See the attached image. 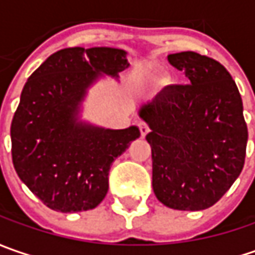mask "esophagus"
I'll use <instances>...</instances> for the list:
<instances>
[{
    "mask_svg": "<svg viewBox=\"0 0 255 255\" xmlns=\"http://www.w3.org/2000/svg\"><path fill=\"white\" fill-rule=\"evenodd\" d=\"M139 130H140V136H142V137H144V136L149 133V130H150V129H149V126H147L146 123L142 122V123H139Z\"/></svg>",
    "mask_w": 255,
    "mask_h": 255,
    "instance_id": "1",
    "label": "esophagus"
}]
</instances>
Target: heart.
Here are the masks:
<instances>
[{
  "mask_svg": "<svg viewBox=\"0 0 255 255\" xmlns=\"http://www.w3.org/2000/svg\"><path fill=\"white\" fill-rule=\"evenodd\" d=\"M159 82L162 84V82H164V79H163V78H162V79H159Z\"/></svg>",
  "mask_w": 255,
  "mask_h": 255,
  "instance_id": "1",
  "label": "heart"
}]
</instances>
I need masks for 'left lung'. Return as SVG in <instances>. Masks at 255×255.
Instances as JSON below:
<instances>
[{
  "label": "left lung",
  "mask_w": 255,
  "mask_h": 255,
  "mask_svg": "<svg viewBox=\"0 0 255 255\" xmlns=\"http://www.w3.org/2000/svg\"><path fill=\"white\" fill-rule=\"evenodd\" d=\"M167 61L190 85L167 86L139 109L150 128L153 191L169 209L204 210L243 170L249 140L243 101L220 62L191 51Z\"/></svg>",
  "instance_id": "8db88e82"
}]
</instances>
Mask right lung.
Wrapping results in <instances>:
<instances>
[{"label": "right lung", "mask_w": 255, "mask_h": 255, "mask_svg": "<svg viewBox=\"0 0 255 255\" xmlns=\"http://www.w3.org/2000/svg\"><path fill=\"white\" fill-rule=\"evenodd\" d=\"M118 48H65L25 84L11 123L18 177L46 207L61 213L95 209L109 189L118 156L140 136L137 126L105 129L81 119L88 91L103 76L129 68Z\"/></svg>", "instance_id": "obj_1"}]
</instances>
